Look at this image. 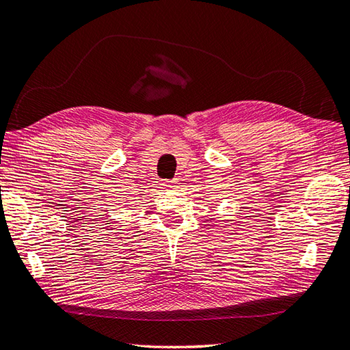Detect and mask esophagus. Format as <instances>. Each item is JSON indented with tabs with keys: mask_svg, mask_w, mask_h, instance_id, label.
Here are the masks:
<instances>
[{
	"mask_svg": "<svg viewBox=\"0 0 350 350\" xmlns=\"http://www.w3.org/2000/svg\"><path fill=\"white\" fill-rule=\"evenodd\" d=\"M176 180H167V182H163L162 183V187L163 188H167V189H173V188H176Z\"/></svg>",
	"mask_w": 350,
	"mask_h": 350,
	"instance_id": "obj_1",
	"label": "esophagus"
}]
</instances>
